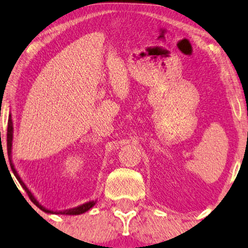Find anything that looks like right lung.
Listing matches in <instances>:
<instances>
[{
    "label": "right lung",
    "instance_id": "1",
    "mask_svg": "<svg viewBox=\"0 0 248 248\" xmlns=\"http://www.w3.org/2000/svg\"><path fill=\"white\" fill-rule=\"evenodd\" d=\"M6 138H8V155H9V160H10V166H11V169L13 171V174H15L16 178L18 179V182L20 183V185L22 186V188L25 189V191L27 192V194H28L29 199L31 200V202L33 203V204H36L38 208L42 210V211L46 212V213H52V215H66V216H77V215H82V213L87 212L88 210H90L93 206L96 204V201H89L87 203H83V204L81 205H78L76 206V208H71V209H66V210H62V211H53V210H49L45 208V206L40 204V203L37 201V199L33 196V194L31 192L29 191V188L27 187V185L23 183V181L21 178H20V176L18 174V171L16 170L15 168V165H13L12 162V141H13V122L11 120V114L9 115V121H8V135H6Z\"/></svg>",
    "mask_w": 248,
    "mask_h": 248
}]
</instances>
